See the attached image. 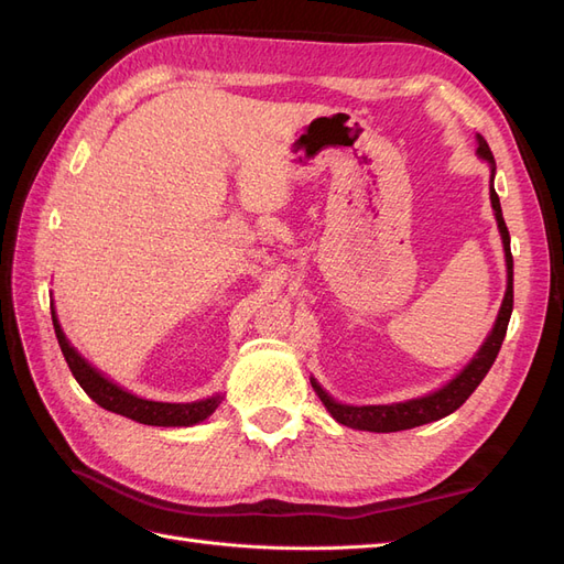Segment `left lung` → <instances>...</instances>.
Returning a JSON list of instances; mask_svg holds the SVG:
<instances>
[{
    "label": "left lung",
    "instance_id": "1",
    "mask_svg": "<svg viewBox=\"0 0 564 564\" xmlns=\"http://www.w3.org/2000/svg\"><path fill=\"white\" fill-rule=\"evenodd\" d=\"M477 155L487 160L489 169H491L489 199H491L494 216H497L499 232H501V240H503V251H506L508 284H506V296H503V303H501L499 317H497V322H494L489 336L485 338L482 348L475 352L473 360L464 369H460L447 386H442L440 390L429 392V395H423V398H414V400H406V402H392V404L352 406V404L336 402L332 395H327V390H324L315 379H311L322 404L327 406V412L338 423L348 425V429L369 431V433H398V431L416 429V425H423V423L445 419L452 412H456V409L473 395V390L482 383V379L487 377V371L491 369L494 360H497V355H499L501 344L506 338L510 313H513V253H510V235H508L506 220H503V214H501V202H499L497 191H494V174H497V162H494L491 150H489L487 141L482 139L480 133H477Z\"/></svg>",
    "mask_w": 564,
    "mask_h": 564
}]
</instances>
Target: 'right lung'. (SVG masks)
Returning a JSON list of instances; mask_svg holds the SVG:
<instances>
[{
    "mask_svg": "<svg viewBox=\"0 0 564 564\" xmlns=\"http://www.w3.org/2000/svg\"><path fill=\"white\" fill-rule=\"evenodd\" d=\"M51 319H54V329H56V338L58 346L63 350V357L67 367H70L73 377L77 379V383L84 388L87 395L100 404L108 412H115L119 416H127L131 421H139L145 425H162V429H181V425H195L199 421H204L207 416H212L216 412V406L220 404V395L199 400V402H152V400H143L133 392H127L124 388H119L117 383H112L110 379H106L96 367H91L84 357L70 346V340L65 338L56 311L51 308Z\"/></svg>",
    "mask_w": 564,
    "mask_h": 564,
    "instance_id": "add662e5",
    "label": "right lung"
}]
</instances>
